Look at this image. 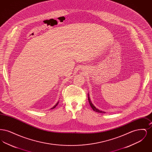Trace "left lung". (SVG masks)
Returning a JSON list of instances; mask_svg holds the SVG:
<instances>
[{
	"label": "left lung",
	"mask_w": 152,
	"mask_h": 152,
	"mask_svg": "<svg viewBox=\"0 0 152 152\" xmlns=\"http://www.w3.org/2000/svg\"><path fill=\"white\" fill-rule=\"evenodd\" d=\"M88 101H89V104H90V105H91V108H92V109H93L94 111L96 112H98V113H105V112H103V111H101V110H100L98 109L97 108H96V107H94V104L92 103V102H91V101L90 97H89V94H88Z\"/></svg>",
	"instance_id": "1"
}]
</instances>
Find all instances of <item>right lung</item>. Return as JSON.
Wrapping results in <instances>:
<instances>
[{
    "label": "right lung",
    "instance_id": "add662e5",
    "mask_svg": "<svg viewBox=\"0 0 152 152\" xmlns=\"http://www.w3.org/2000/svg\"><path fill=\"white\" fill-rule=\"evenodd\" d=\"M58 102L56 103V104H55V105H54V107H52V108L51 109H54L55 108V107H56V106L58 105Z\"/></svg>",
    "mask_w": 152,
    "mask_h": 152
}]
</instances>
